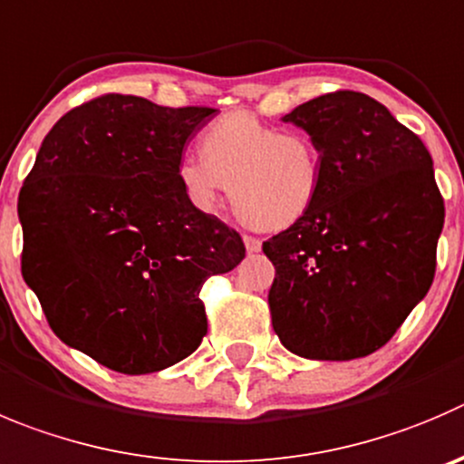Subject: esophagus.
Here are the masks:
<instances>
[{
  "label": "esophagus",
  "instance_id": "esophagus-1",
  "mask_svg": "<svg viewBox=\"0 0 464 464\" xmlns=\"http://www.w3.org/2000/svg\"><path fill=\"white\" fill-rule=\"evenodd\" d=\"M244 244L248 253H259V250H262V239H257V237L253 235H244Z\"/></svg>",
  "mask_w": 464,
  "mask_h": 464
}]
</instances>
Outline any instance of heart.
<instances>
[{"label": "heart", "instance_id": "heart-1", "mask_svg": "<svg viewBox=\"0 0 464 464\" xmlns=\"http://www.w3.org/2000/svg\"><path fill=\"white\" fill-rule=\"evenodd\" d=\"M202 157L178 161L182 196L198 211H214L229 184L244 223L285 229L310 214L321 193V150L305 131H285L253 113L216 118L200 134Z\"/></svg>", "mask_w": 464, "mask_h": 464}]
</instances>
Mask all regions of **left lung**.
Instances as JSON below:
<instances>
[{"label": "left lung", "mask_w": 464, "mask_h": 464, "mask_svg": "<svg viewBox=\"0 0 464 464\" xmlns=\"http://www.w3.org/2000/svg\"><path fill=\"white\" fill-rule=\"evenodd\" d=\"M321 150L310 214L264 241L282 346L355 360L385 346L433 285L444 200L414 131L364 92L334 91L282 118Z\"/></svg>", "instance_id": "left-lung-1"}]
</instances>
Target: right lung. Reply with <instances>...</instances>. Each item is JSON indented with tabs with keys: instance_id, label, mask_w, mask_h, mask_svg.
Here are the masks:
<instances>
[{
	"instance_id": "add662e5",
	"label": "right lung",
	"mask_w": 464,
	"mask_h": 464,
	"mask_svg": "<svg viewBox=\"0 0 464 464\" xmlns=\"http://www.w3.org/2000/svg\"><path fill=\"white\" fill-rule=\"evenodd\" d=\"M209 107L109 95L65 113L17 198L22 277L68 346L113 372L173 367L200 346V289L246 257L239 232L193 209L175 169Z\"/></svg>"
}]
</instances>
